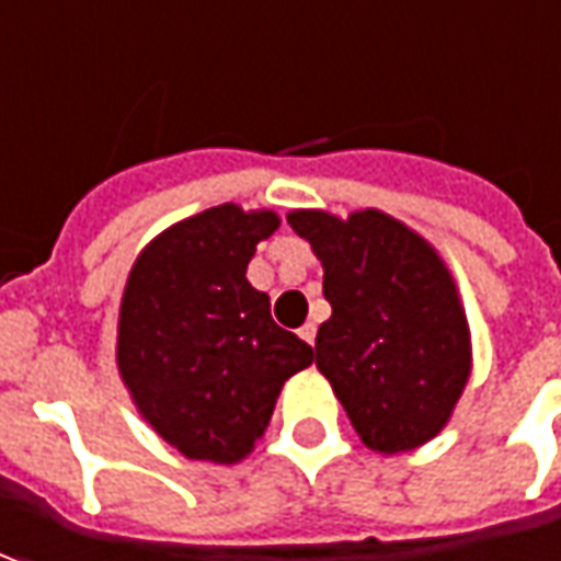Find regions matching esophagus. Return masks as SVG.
Listing matches in <instances>:
<instances>
[{
	"label": "esophagus",
	"mask_w": 561,
	"mask_h": 561,
	"mask_svg": "<svg viewBox=\"0 0 561 561\" xmlns=\"http://www.w3.org/2000/svg\"><path fill=\"white\" fill-rule=\"evenodd\" d=\"M299 339H302L305 345L314 347V339H318V327H314V323H305L302 330H299Z\"/></svg>",
	"instance_id": "1"
}]
</instances>
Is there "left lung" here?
Returning <instances> with one entry per match:
<instances>
[{
    "label": "left lung",
    "instance_id": "1",
    "mask_svg": "<svg viewBox=\"0 0 561 561\" xmlns=\"http://www.w3.org/2000/svg\"><path fill=\"white\" fill-rule=\"evenodd\" d=\"M323 262L332 318L318 330V369L369 449L409 451L443 431L470 376V335L431 243L378 210L335 219L289 214Z\"/></svg>",
    "mask_w": 561,
    "mask_h": 561
}]
</instances>
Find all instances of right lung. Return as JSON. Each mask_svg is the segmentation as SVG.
Instances as JSON below:
<instances>
[{
  "label": "right lung",
  "mask_w": 561,
  "mask_h": 561,
  "mask_svg": "<svg viewBox=\"0 0 561 561\" xmlns=\"http://www.w3.org/2000/svg\"><path fill=\"white\" fill-rule=\"evenodd\" d=\"M274 229L272 210L210 207L158 234L127 277L118 373L185 458L241 461L265 434L284 381L314 360L247 280L256 243Z\"/></svg>",
  "instance_id": "right-lung-1"
}]
</instances>
